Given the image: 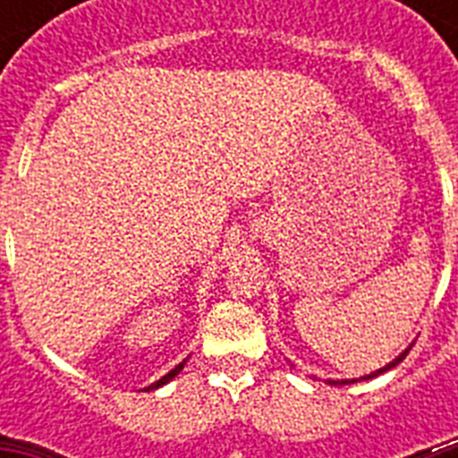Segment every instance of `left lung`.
<instances>
[{
  "instance_id": "1",
  "label": "left lung",
  "mask_w": 458,
  "mask_h": 458,
  "mask_svg": "<svg viewBox=\"0 0 458 458\" xmlns=\"http://www.w3.org/2000/svg\"><path fill=\"white\" fill-rule=\"evenodd\" d=\"M409 349H411V347H409ZM409 349H404V352H402V354H399L397 359H394V361H390V363H387V366H383V369L373 370V373H370V376H363L361 380H370V377L380 376V373H385V370L394 369V366H397V363H402V361H404V356L409 354ZM327 383H330V385H344V383H354V380H327Z\"/></svg>"
}]
</instances>
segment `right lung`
<instances>
[{
  "label": "right lung",
  "mask_w": 458,
  "mask_h": 458,
  "mask_svg": "<svg viewBox=\"0 0 458 458\" xmlns=\"http://www.w3.org/2000/svg\"><path fill=\"white\" fill-rule=\"evenodd\" d=\"M182 366H185V361L178 363V366H175V369H173L171 373H165V376L161 377V380H157V383H152V385H149V387H145V390H147V392H149V390H157V387H161V385H165V383H168V380H173V377L178 376L180 370H182Z\"/></svg>",
  "instance_id": "obj_1"
}]
</instances>
